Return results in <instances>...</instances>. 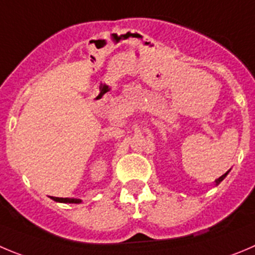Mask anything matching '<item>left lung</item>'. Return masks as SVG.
<instances>
[{"mask_svg":"<svg viewBox=\"0 0 255 255\" xmlns=\"http://www.w3.org/2000/svg\"><path fill=\"white\" fill-rule=\"evenodd\" d=\"M228 173H229V171H228V172H225L224 175H223V176H220V177H219L218 180H215V184H216V185H219V184H220V182L223 181V180H224L225 177H227V175H228Z\"/></svg>","mask_w":255,"mask_h":255,"instance_id":"8db88e82","label":"left lung"}]
</instances>
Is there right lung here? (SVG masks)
I'll return each mask as SVG.
<instances>
[{"instance_id": "right-lung-1", "label": "right lung", "mask_w": 255, "mask_h": 255, "mask_svg": "<svg viewBox=\"0 0 255 255\" xmlns=\"http://www.w3.org/2000/svg\"><path fill=\"white\" fill-rule=\"evenodd\" d=\"M54 201L58 203H68V204H80L82 200L80 199H73V197H51Z\"/></svg>"}]
</instances>
